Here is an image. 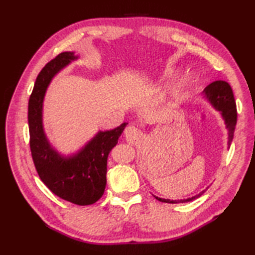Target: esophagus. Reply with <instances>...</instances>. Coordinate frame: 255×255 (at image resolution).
Wrapping results in <instances>:
<instances>
[{
    "label": "esophagus",
    "mask_w": 255,
    "mask_h": 255,
    "mask_svg": "<svg viewBox=\"0 0 255 255\" xmlns=\"http://www.w3.org/2000/svg\"><path fill=\"white\" fill-rule=\"evenodd\" d=\"M125 137H126V140L129 143H136L142 139L143 134L140 129L134 127L133 125H130V126L125 129Z\"/></svg>",
    "instance_id": "obj_1"
}]
</instances>
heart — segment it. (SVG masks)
<instances>
[{
	"label": "heart",
	"instance_id": "obj_1",
	"mask_svg": "<svg viewBox=\"0 0 255 255\" xmlns=\"http://www.w3.org/2000/svg\"><path fill=\"white\" fill-rule=\"evenodd\" d=\"M188 82H189V80L187 79V78H185V79H183L180 83L177 84V86H176V91H181L183 88H185V86L188 84Z\"/></svg>",
	"mask_w": 255,
	"mask_h": 255
}]
</instances>
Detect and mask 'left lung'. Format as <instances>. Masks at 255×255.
Returning <instances> with one entry per match:
<instances>
[{
    "label": "left lung",
    "instance_id": "obj_1",
    "mask_svg": "<svg viewBox=\"0 0 255 255\" xmlns=\"http://www.w3.org/2000/svg\"><path fill=\"white\" fill-rule=\"evenodd\" d=\"M204 92H205V96L207 97L216 110L221 112V114H223L227 124V128L229 129V144H230L232 141V138H234V133H235V129L237 125V106H236L234 92H232L231 86L229 85L228 82H226V81L219 80L210 83L208 86H206ZM205 191L199 193L198 195H196V196H194L192 198L181 199V200H170V199H163L159 197H155V198L162 203H169V204L186 203V202H191V200L196 199L197 197L200 196V195H203Z\"/></svg>",
    "mask_w": 255,
    "mask_h": 255
}]
</instances>
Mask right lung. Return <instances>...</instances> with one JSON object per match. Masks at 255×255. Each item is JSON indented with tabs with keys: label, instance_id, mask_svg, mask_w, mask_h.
<instances>
[{
	"label": "right lung",
	"instance_id": "add662e5",
	"mask_svg": "<svg viewBox=\"0 0 255 255\" xmlns=\"http://www.w3.org/2000/svg\"><path fill=\"white\" fill-rule=\"evenodd\" d=\"M77 58L73 52L59 53L38 74L28 102L29 145L36 171L45 185L67 202L86 206L96 203L104 194L107 156L127 123L110 131H100L71 158H62L50 147L42 129V101L53 75Z\"/></svg>",
	"mask_w": 255,
	"mask_h": 255
}]
</instances>
